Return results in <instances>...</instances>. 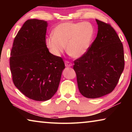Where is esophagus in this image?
Returning a JSON list of instances; mask_svg holds the SVG:
<instances>
[{
    "mask_svg": "<svg viewBox=\"0 0 132 132\" xmlns=\"http://www.w3.org/2000/svg\"><path fill=\"white\" fill-rule=\"evenodd\" d=\"M65 66L66 67H71L72 66V63L69 61H65Z\"/></svg>",
    "mask_w": 132,
    "mask_h": 132,
    "instance_id": "1",
    "label": "esophagus"
}]
</instances>
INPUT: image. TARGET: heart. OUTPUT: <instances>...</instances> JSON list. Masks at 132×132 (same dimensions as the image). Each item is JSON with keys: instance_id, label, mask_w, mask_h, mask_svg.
Masks as SVG:
<instances>
[{"instance_id": "b5f03b06", "label": "heart", "mask_w": 132, "mask_h": 132, "mask_svg": "<svg viewBox=\"0 0 132 132\" xmlns=\"http://www.w3.org/2000/svg\"><path fill=\"white\" fill-rule=\"evenodd\" d=\"M53 35L45 39L46 46L54 56H59L66 50L71 57L79 58L90 48L94 28L88 23H62L55 27Z\"/></svg>"}]
</instances>
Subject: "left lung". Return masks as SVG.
Instances as JSON below:
<instances>
[{"mask_svg": "<svg viewBox=\"0 0 132 132\" xmlns=\"http://www.w3.org/2000/svg\"><path fill=\"white\" fill-rule=\"evenodd\" d=\"M98 33L85 54L74 62L80 93L88 98L111 93L125 66L123 44L109 24L96 19Z\"/></svg>", "mask_w": 132, "mask_h": 132, "instance_id": "8db88e82", "label": "left lung"}]
</instances>
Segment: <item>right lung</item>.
<instances>
[{"label": "right lung", "mask_w": 132, "mask_h": 132, "mask_svg": "<svg viewBox=\"0 0 132 132\" xmlns=\"http://www.w3.org/2000/svg\"><path fill=\"white\" fill-rule=\"evenodd\" d=\"M47 21L30 19L24 23L13 42L10 67L15 86L27 97L38 101L51 99L56 92L65 68L45 45Z\"/></svg>", "instance_id": "add662e5"}]
</instances>
